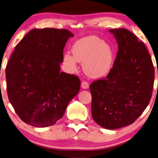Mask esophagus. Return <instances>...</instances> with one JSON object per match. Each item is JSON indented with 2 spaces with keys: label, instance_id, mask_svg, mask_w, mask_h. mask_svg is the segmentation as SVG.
<instances>
[{
  "label": "esophagus",
  "instance_id": "obj_1",
  "mask_svg": "<svg viewBox=\"0 0 158 158\" xmlns=\"http://www.w3.org/2000/svg\"><path fill=\"white\" fill-rule=\"evenodd\" d=\"M81 87L83 88V89H88V88L89 87V83H88L87 81H83L81 83Z\"/></svg>",
  "mask_w": 158,
  "mask_h": 158
}]
</instances>
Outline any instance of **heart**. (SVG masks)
I'll list each match as a JSON object with an SVG mask.
<instances>
[{
    "instance_id": "heart-1",
    "label": "heart",
    "mask_w": 158,
    "mask_h": 158,
    "mask_svg": "<svg viewBox=\"0 0 158 158\" xmlns=\"http://www.w3.org/2000/svg\"><path fill=\"white\" fill-rule=\"evenodd\" d=\"M72 52L73 56L69 53L64 54L65 64L71 69H75L77 61L83 62V70L90 77L103 76L111 66V49L96 36H88L77 40L72 47Z\"/></svg>"
}]
</instances>
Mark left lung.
Instances as JSON below:
<instances>
[{"mask_svg": "<svg viewBox=\"0 0 158 158\" xmlns=\"http://www.w3.org/2000/svg\"><path fill=\"white\" fill-rule=\"evenodd\" d=\"M118 44L113 67L106 77L90 85L91 114L107 129L132 124L143 113L152 94L155 68L147 48L124 28L110 30Z\"/></svg>", "mask_w": 158, "mask_h": 158, "instance_id": "obj_1", "label": "left lung"}]
</instances>
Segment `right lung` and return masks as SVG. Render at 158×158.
I'll return each mask as SVG.
<instances>
[{
    "label": "right lung",
    "instance_id": "1",
    "mask_svg": "<svg viewBox=\"0 0 158 158\" xmlns=\"http://www.w3.org/2000/svg\"><path fill=\"white\" fill-rule=\"evenodd\" d=\"M73 36L66 29H33L14 48L6 67L7 94L25 123L40 128L55 124L79 92V77L61 73L59 67Z\"/></svg>",
    "mask_w": 158,
    "mask_h": 158
}]
</instances>
